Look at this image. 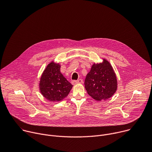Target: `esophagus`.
Instances as JSON below:
<instances>
[{"instance_id": "1", "label": "esophagus", "mask_w": 152, "mask_h": 152, "mask_svg": "<svg viewBox=\"0 0 152 152\" xmlns=\"http://www.w3.org/2000/svg\"><path fill=\"white\" fill-rule=\"evenodd\" d=\"M83 82V80L82 79H79L77 80H73L72 81V83L73 85H75V84H77V83H82Z\"/></svg>"}]
</instances>
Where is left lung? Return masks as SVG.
Here are the masks:
<instances>
[{"label":"left lung","instance_id":"left-lung-1","mask_svg":"<svg viewBox=\"0 0 152 152\" xmlns=\"http://www.w3.org/2000/svg\"><path fill=\"white\" fill-rule=\"evenodd\" d=\"M101 63H94L85 79L88 94L97 101L111 97L117 90V79L111 64L105 58Z\"/></svg>","mask_w":152,"mask_h":152}]
</instances>
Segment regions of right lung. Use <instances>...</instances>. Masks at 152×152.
<instances>
[{
	"label": "right lung",
	"instance_id": "right-lung-1",
	"mask_svg": "<svg viewBox=\"0 0 152 152\" xmlns=\"http://www.w3.org/2000/svg\"><path fill=\"white\" fill-rule=\"evenodd\" d=\"M61 65L52 61L43 71L39 80V90L47 100L57 102L66 97L73 85L60 71Z\"/></svg>",
	"mask_w": 152,
	"mask_h": 152
}]
</instances>
